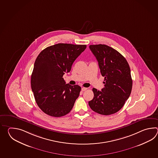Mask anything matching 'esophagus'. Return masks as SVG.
I'll return each mask as SVG.
<instances>
[{"label":"esophagus","mask_w":158,"mask_h":158,"mask_svg":"<svg viewBox=\"0 0 158 158\" xmlns=\"http://www.w3.org/2000/svg\"><path fill=\"white\" fill-rule=\"evenodd\" d=\"M87 88H86V87H82V89H81V90H82V91H85L86 90H87Z\"/></svg>","instance_id":"esophagus-1"}]
</instances>
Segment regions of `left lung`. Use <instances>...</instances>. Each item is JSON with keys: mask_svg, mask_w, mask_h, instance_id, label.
<instances>
[{"mask_svg": "<svg viewBox=\"0 0 158 158\" xmlns=\"http://www.w3.org/2000/svg\"><path fill=\"white\" fill-rule=\"evenodd\" d=\"M89 48L104 77V87L102 91L93 89L94 98L89 105L99 114H114L124 106L131 93L133 81L129 65L120 53L108 46L99 44L90 45Z\"/></svg>", "mask_w": 158, "mask_h": 158, "instance_id": "1", "label": "left lung"}]
</instances>
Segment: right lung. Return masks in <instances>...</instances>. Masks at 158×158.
Instances as JSON below:
<instances>
[{"label": "right lung", "instance_id": "add662e5", "mask_svg": "<svg viewBox=\"0 0 158 158\" xmlns=\"http://www.w3.org/2000/svg\"><path fill=\"white\" fill-rule=\"evenodd\" d=\"M86 48V45L56 44L37 56L31 87L37 105L46 114L59 118L72 109L81 87L65 84L63 76L71 71L73 62Z\"/></svg>", "mask_w": 158, "mask_h": 158}]
</instances>
